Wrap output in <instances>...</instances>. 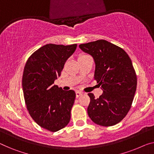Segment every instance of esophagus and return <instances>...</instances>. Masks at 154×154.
Segmentation results:
<instances>
[{
	"label": "esophagus",
	"instance_id": "esophagus-1",
	"mask_svg": "<svg viewBox=\"0 0 154 154\" xmlns=\"http://www.w3.org/2000/svg\"><path fill=\"white\" fill-rule=\"evenodd\" d=\"M82 92H81V91H76V97H79V96H81L82 95Z\"/></svg>",
	"mask_w": 154,
	"mask_h": 154
}]
</instances>
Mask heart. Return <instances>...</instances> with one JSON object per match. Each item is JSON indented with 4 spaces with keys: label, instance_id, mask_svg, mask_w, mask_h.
I'll return each mask as SVG.
<instances>
[{
    "label": "heart",
    "instance_id": "heart-1",
    "mask_svg": "<svg viewBox=\"0 0 154 154\" xmlns=\"http://www.w3.org/2000/svg\"><path fill=\"white\" fill-rule=\"evenodd\" d=\"M82 56H85V55H82Z\"/></svg>",
    "mask_w": 154,
    "mask_h": 154
}]
</instances>
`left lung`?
<instances>
[{
  "label": "left lung",
  "instance_id": "1",
  "mask_svg": "<svg viewBox=\"0 0 154 154\" xmlns=\"http://www.w3.org/2000/svg\"><path fill=\"white\" fill-rule=\"evenodd\" d=\"M80 49L91 54L95 63V79L103 93L91 98L87 111L98 125L111 127L120 122L131 107L137 87V76L129 56L122 48L106 40L80 44Z\"/></svg>",
  "mask_w": 154,
  "mask_h": 154
}]
</instances>
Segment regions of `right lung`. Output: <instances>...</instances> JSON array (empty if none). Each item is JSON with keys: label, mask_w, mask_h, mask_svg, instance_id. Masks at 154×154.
I'll list each match as a JSON object with an SVG mask.
<instances>
[{"label": "right lung", "mask_w": 154, "mask_h": 154, "mask_svg": "<svg viewBox=\"0 0 154 154\" xmlns=\"http://www.w3.org/2000/svg\"><path fill=\"white\" fill-rule=\"evenodd\" d=\"M77 44H46L29 57L25 66L22 86L25 102L34 122L45 129L56 132L70 120L76 94L54 84Z\"/></svg>", "instance_id": "right-lung-1"}]
</instances>
